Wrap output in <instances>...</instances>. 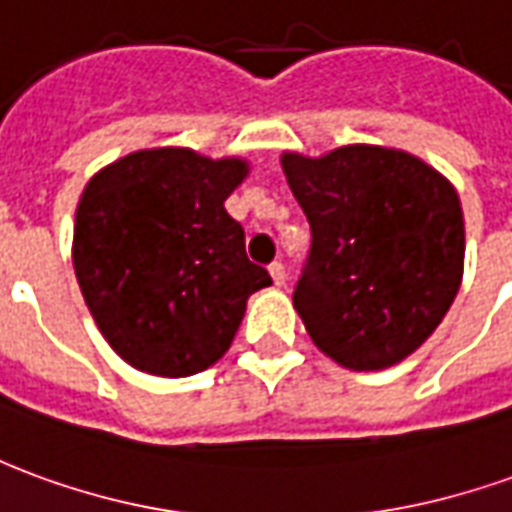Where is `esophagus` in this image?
<instances>
[{
	"label": "esophagus",
	"instance_id": "34e87169",
	"mask_svg": "<svg viewBox=\"0 0 512 512\" xmlns=\"http://www.w3.org/2000/svg\"><path fill=\"white\" fill-rule=\"evenodd\" d=\"M268 274H271L274 285H285V266H282V263H271V266H268Z\"/></svg>",
	"mask_w": 512,
	"mask_h": 512
}]
</instances>
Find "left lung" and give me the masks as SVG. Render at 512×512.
Here are the masks:
<instances>
[{"label":"left lung","instance_id":"8db88e82","mask_svg":"<svg viewBox=\"0 0 512 512\" xmlns=\"http://www.w3.org/2000/svg\"><path fill=\"white\" fill-rule=\"evenodd\" d=\"M280 163L313 232L293 291L307 335L352 371L402 363L435 332L463 282L455 185L391 146L282 152Z\"/></svg>","mask_w":512,"mask_h":512}]
</instances>
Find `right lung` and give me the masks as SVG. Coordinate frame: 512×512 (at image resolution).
<instances>
[{"label": "right lung", "instance_id": "1", "mask_svg": "<svg viewBox=\"0 0 512 512\" xmlns=\"http://www.w3.org/2000/svg\"><path fill=\"white\" fill-rule=\"evenodd\" d=\"M244 157L138 149L88 180L71 260L110 349L155 377H191L230 349L246 299L271 285L224 210Z\"/></svg>", "mask_w": 512, "mask_h": 512}]
</instances>
